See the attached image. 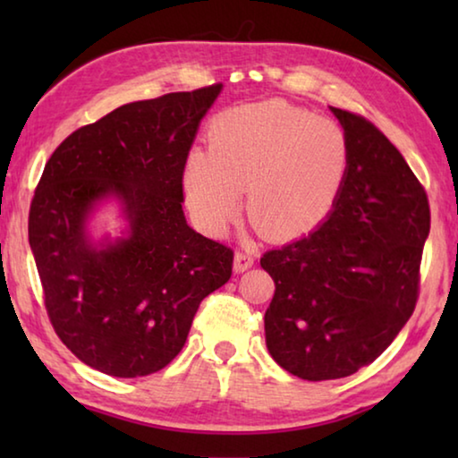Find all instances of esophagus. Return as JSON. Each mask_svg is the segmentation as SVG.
<instances>
[{
	"label": "esophagus",
	"mask_w": 458,
	"mask_h": 458,
	"mask_svg": "<svg viewBox=\"0 0 458 458\" xmlns=\"http://www.w3.org/2000/svg\"><path fill=\"white\" fill-rule=\"evenodd\" d=\"M252 265H254V254L252 252L238 250L234 254V270H236V273H244V270H248Z\"/></svg>",
	"instance_id": "34e87169"
}]
</instances>
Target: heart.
<instances>
[{"mask_svg":"<svg viewBox=\"0 0 458 458\" xmlns=\"http://www.w3.org/2000/svg\"><path fill=\"white\" fill-rule=\"evenodd\" d=\"M350 143L327 117L278 100L222 113L212 123L210 149H191L183 164L185 201L206 230L220 232L240 208L270 238L303 234L335 204Z\"/></svg>","mask_w":458,"mask_h":458,"instance_id":"heart-1","label":"heart"}]
</instances>
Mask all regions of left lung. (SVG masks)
I'll list each match as a JSON object with an SVG mask.
<instances>
[{
  "instance_id": "obj_1",
  "label": "left lung",
  "mask_w": 458,
  "mask_h": 458,
  "mask_svg": "<svg viewBox=\"0 0 458 458\" xmlns=\"http://www.w3.org/2000/svg\"><path fill=\"white\" fill-rule=\"evenodd\" d=\"M331 113L350 143L333 210L260 259L275 281L268 353L309 382L352 376L396 339L416 307L430 232L426 191L390 139L360 114Z\"/></svg>"
}]
</instances>
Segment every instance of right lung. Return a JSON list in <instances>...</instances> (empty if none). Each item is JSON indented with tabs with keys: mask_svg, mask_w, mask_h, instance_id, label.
Masks as SVG:
<instances>
[{
	"mask_svg": "<svg viewBox=\"0 0 458 458\" xmlns=\"http://www.w3.org/2000/svg\"><path fill=\"white\" fill-rule=\"evenodd\" d=\"M222 84L123 105L52 153L30 206L28 238L56 335L114 377L164 369L234 252L183 216V164ZM117 199L125 237L95 243L88 218Z\"/></svg>",
	"mask_w": 458,
	"mask_h": 458,
	"instance_id": "right-lung-1",
	"label": "right lung"
}]
</instances>
